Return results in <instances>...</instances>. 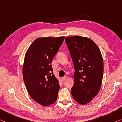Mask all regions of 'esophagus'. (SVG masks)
I'll return each instance as SVG.
<instances>
[{
    "label": "esophagus",
    "mask_w": 122,
    "mask_h": 122,
    "mask_svg": "<svg viewBox=\"0 0 122 122\" xmlns=\"http://www.w3.org/2000/svg\"><path fill=\"white\" fill-rule=\"evenodd\" d=\"M66 76H64V77H61V80L62 81H65V80H66Z\"/></svg>",
    "instance_id": "1"
}]
</instances>
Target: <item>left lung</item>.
<instances>
[{"label":"left lung","instance_id":"obj_1","mask_svg":"<svg viewBox=\"0 0 122 122\" xmlns=\"http://www.w3.org/2000/svg\"><path fill=\"white\" fill-rule=\"evenodd\" d=\"M65 40L75 70L71 92L77 102L85 105L100 91L104 72L102 53L95 42L88 37L69 36Z\"/></svg>","mask_w":122,"mask_h":122}]
</instances>
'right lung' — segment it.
<instances>
[{"instance_id": "obj_1", "label": "right lung", "mask_w": 122, "mask_h": 122, "mask_svg": "<svg viewBox=\"0 0 122 122\" xmlns=\"http://www.w3.org/2000/svg\"><path fill=\"white\" fill-rule=\"evenodd\" d=\"M64 36L39 37L30 46L24 57L23 77L26 88L33 100L42 106L53 104L60 88L51 63Z\"/></svg>"}]
</instances>
